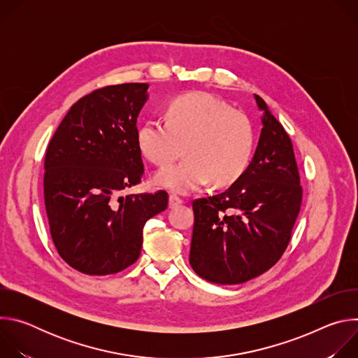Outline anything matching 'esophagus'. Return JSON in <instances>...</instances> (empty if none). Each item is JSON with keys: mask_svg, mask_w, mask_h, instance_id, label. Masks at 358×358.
I'll use <instances>...</instances> for the list:
<instances>
[{"mask_svg": "<svg viewBox=\"0 0 358 358\" xmlns=\"http://www.w3.org/2000/svg\"><path fill=\"white\" fill-rule=\"evenodd\" d=\"M180 203H182V199H181L180 196L171 194L170 198H169V207H170V208H176V207L180 206Z\"/></svg>", "mask_w": 358, "mask_h": 358, "instance_id": "1", "label": "esophagus"}]
</instances>
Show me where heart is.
I'll return each mask as SVG.
<instances>
[{"label":"heart","mask_w":358,"mask_h":358,"mask_svg":"<svg viewBox=\"0 0 358 358\" xmlns=\"http://www.w3.org/2000/svg\"><path fill=\"white\" fill-rule=\"evenodd\" d=\"M167 122L151 119L137 131V144L152 164L166 167L181 155L180 164L156 174V184L187 194L213 184L235 182L248 169L253 151V127L249 117L225 100L194 92L174 99L166 112Z\"/></svg>","instance_id":"heart-1"}]
</instances>
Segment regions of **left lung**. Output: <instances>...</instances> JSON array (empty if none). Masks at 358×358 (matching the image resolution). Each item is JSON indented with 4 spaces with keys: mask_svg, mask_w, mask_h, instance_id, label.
Instances as JSON below:
<instances>
[{
    "mask_svg": "<svg viewBox=\"0 0 358 358\" xmlns=\"http://www.w3.org/2000/svg\"><path fill=\"white\" fill-rule=\"evenodd\" d=\"M262 131L245 173L224 192L192 202L189 265L218 285H238L269 271L286 250L303 189L292 140L255 94Z\"/></svg>",
    "mask_w": 358,
    "mask_h": 358,
    "instance_id": "obj_1",
    "label": "left lung"
}]
</instances>
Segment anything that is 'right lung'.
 Instances as JSON below:
<instances>
[{"mask_svg":"<svg viewBox=\"0 0 358 358\" xmlns=\"http://www.w3.org/2000/svg\"><path fill=\"white\" fill-rule=\"evenodd\" d=\"M147 83L93 90L69 109L45 155L43 198L50 236L73 269L103 276L133 265L145 222L164 211L169 194L117 192L141 181L137 116Z\"/></svg>","mask_w":358,"mask_h":358,"instance_id":"1","label":"right lung"}]
</instances>
